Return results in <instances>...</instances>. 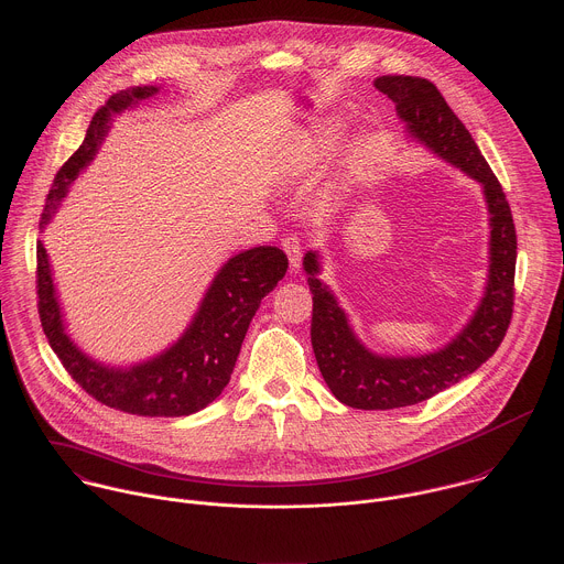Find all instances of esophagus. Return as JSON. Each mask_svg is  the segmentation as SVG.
Returning a JSON list of instances; mask_svg holds the SVG:
<instances>
[{
	"label": "esophagus",
	"mask_w": 564,
	"mask_h": 564,
	"mask_svg": "<svg viewBox=\"0 0 564 564\" xmlns=\"http://www.w3.org/2000/svg\"><path fill=\"white\" fill-rule=\"evenodd\" d=\"M283 250L290 259V268L296 272L301 268V257H303V246H301V239L296 235H288L283 237Z\"/></svg>",
	"instance_id": "1"
}]
</instances>
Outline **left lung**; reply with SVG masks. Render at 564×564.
<instances>
[{"label": "left lung", "instance_id": "left-lung-1", "mask_svg": "<svg viewBox=\"0 0 564 564\" xmlns=\"http://www.w3.org/2000/svg\"><path fill=\"white\" fill-rule=\"evenodd\" d=\"M375 87L388 96L408 137L459 167L484 189L490 214V263L484 296L464 329L425 355H379L355 336L338 299L321 274V254L303 259L314 294L312 346L318 368L339 403L357 410L416 405L475 372L501 344L514 307L517 230L506 194L466 126L434 83L414 76H381Z\"/></svg>", "mask_w": 564, "mask_h": 564}]
</instances>
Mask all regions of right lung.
I'll use <instances>...</instances> for the list:
<instances>
[{"mask_svg":"<svg viewBox=\"0 0 564 564\" xmlns=\"http://www.w3.org/2000/svg\"><path fill=\"white\" fill-rule=\"evenodd\" d=\"M159 94V87H132L109 98L94 115L83 145L58 170L41 216V230L58 212L69 187L96 159L115 115ZM288 272L276 246H257L230 257L214 276L192 323L172 346L128 368L89 357L65 332L47 250L36 241L39 316L52 350L72 379L96 401L137 416H189L214 403L230 379L248 325Z\"/></svg>","mask_w":564,"mask_h":564,"instance_id":"obj_1","label":"right lung"}]
</instances>
